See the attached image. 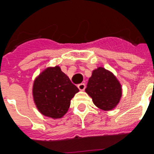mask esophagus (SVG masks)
Instances as JSON below:
<instances>
[{"instance_id": "obj_1", "label": "esophagus", "mask_w": 154, "mask_h": 154, "mask_svg": "<svg viewBox=\"0 0 154 154\" xmlns=\"http://www.w3.org/2000/svg\"><path fill=\"white\" fill-rule=\"evenodd\" d=\"M78 88L79 90L81 91H83L84 89H85V83H81L79 85H78Z\"/></svg>"}]
</instances>
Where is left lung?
Segmentation results:
<instances>
[{"instance_id":"1","label":"left lung","mask_w":154,"mask_h":154,"mask_svg":"<svg viewBox=\"0 0 154 154\" xmlns=\"http://www.w3.org/2000/svg\"><path fill=\"white\" fill-rule=\"evenodd\" d=\"M85 92L98 108L108 111L116 106L122 96V88L116 76L104 68L92 72Z\"/></svg>"}]
</instances>
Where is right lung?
<instances>
[{
	"instance_id": "1",
	"label": "right lung",
	"mask_w": 154,
	"mask_h": 154,
	"mask_svg": "<svg viewBox=\"0 0 154 154\" xmlns=\"http://www.w3.org/2000/svg\"><path fill=\"white\" fill-rule=\"evenodd\" d=\"M79 91L60 67L55 66L47 68L35 79L32 92L39 112L48 117L59 119L67 112L71 99Z\"/></svg>"
}]
</instances>
